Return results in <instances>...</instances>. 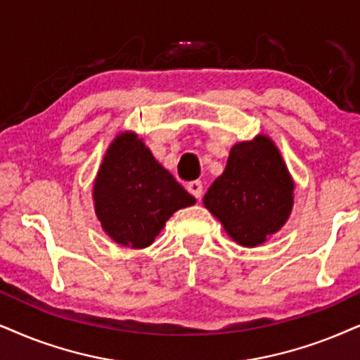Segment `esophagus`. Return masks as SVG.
Segmentation results:
<instances>
[{"label":"esophagus","mask_w":360,"mask_h":360,"mask_svg":"<svg viewBox=\"0 0 360 360\" xmlns=\"http://www.w3.org/2000/svg\"><path fill=\"white\" fill-rule=\"evenodd\" d=\"M188 191L194 195L195 199H201L202 195V183L201 181H191L188 184Z\"/></svg>","instance_id":"1"}]
</instances>
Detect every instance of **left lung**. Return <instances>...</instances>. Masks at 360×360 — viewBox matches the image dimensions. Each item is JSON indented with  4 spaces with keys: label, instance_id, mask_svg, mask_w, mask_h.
I'll list each match as a JSON object with an SVG mask.
<instances>
[{
    "label": "left lung",
    "instance_id": "8db88e82",
    "mask_svg": "<svg viewBox=\"0 0 360 360\" xmlns=\"http://www.w3.org/2000/svg\"><path fill=\"white\" fill-rule=\"evenodd\" d=\"M294 179L269 136L236 143L226 169L204 194V206L231 239L256 248L279 233L294 206Z\"/></svg>",
    "mask_w": 360,
    "mask_h": 360
}]
</instances>
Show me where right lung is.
I'll use <instances>...</instances> for the list:
<instances>
[{
	"label": "right lung",
	"mask_w": 360,
	"mask_h": 360,
	"mask_svg": "<svg viewBox=\"0 0 360 360\" xmlns=\"http://www.w3.org/2000/svg\"><path fill=\"white\" fill-rule=\"evenodd\" d=\"M93 202L103 231L116 244L144 249L166 221L195 199L159 165L133 131L111 141L93 183Z\"/></svg>",
	"instance_id": "right-lung-1"
}]
</instances>
